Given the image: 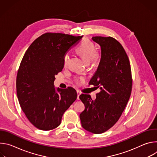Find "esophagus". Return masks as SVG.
Instances as JSON below:
<instances>
[{
	"instance_id": "1",
	"label": "esophagus",
	"mask_w": 157,
	"mask_h": 157,
	"mask_svg": "<svg viewBox=\"0 0 157 157\" xmlns=\"http://www.w3.org/2000/svg\"><path fill=\"white\" fill-rule=\"evenodd\" d=\"M79 96H80V93H79V91H77V99H78V100L79 99Z\"/></svg>"
}]
</instances>
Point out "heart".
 <instances>
[{"label":"heart","instance_id":"b5f03b06","mask_svg":"<svg viewBox=\"0 0 157 157\" xmlns=\"http://www.w3.org/2000/svg\"><path fill=\"white\" fill-rule=\"evenodd\" d=\"M78 54H79L86 63L88 64L91 63L95 64L99 58V54L95 51V47L94 44L88 40L83 41L76 50ZM69 59V55L66 53L63 57V66L66 67L68 64ZM84 81V79L82 77H76L75 78V82L77 85H81Z\"/></svg>","mask_w":157,"mask_h":157}]
</instances>
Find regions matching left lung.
I'll return each mask as SVG.
<instances>
[{
  "label": "left lung",
  "instance_id": "left-lung-1",
  "mask_svg": "<svg viewBox=\"0 0 157 157\" xmlns=\"http://www.w3.org/2000/svg\"><path fill=\"white\" fill-rule=\"evenodd\" d=\"M101 47L98 69L89 82L100 89L96 99L81 94L85 109L79 117L82 127L93 133H102L119 120L129 100L132 86L128 58L121 44L113 37L93 36Z\"/></svg>",
  "mask_w": 157,
  "mask_h": 157
}]
</instances>
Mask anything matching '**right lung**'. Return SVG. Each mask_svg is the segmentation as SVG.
I'll use <instances>...</instances> for the list:
<instances>
[{
	"mask_svg": "<svg viewBox=\"0 0 157 157\" xmlns=\"http://www.w3.org/2000/svg\"><path fill=\"white\" fill-rule=\"evenodd\" d=\"M82 37L43 34L30 44L22 58L16 80L17 98L29 121L40 130L58 127L64 112L77 98L75 89H56L54 81L64 67V55Z\"/></svg>",
	"mask_w": 157,
	"mask_h": 157,
	"instance_id": "add662e5",
	"label": "right lung"
}]
</instances>
